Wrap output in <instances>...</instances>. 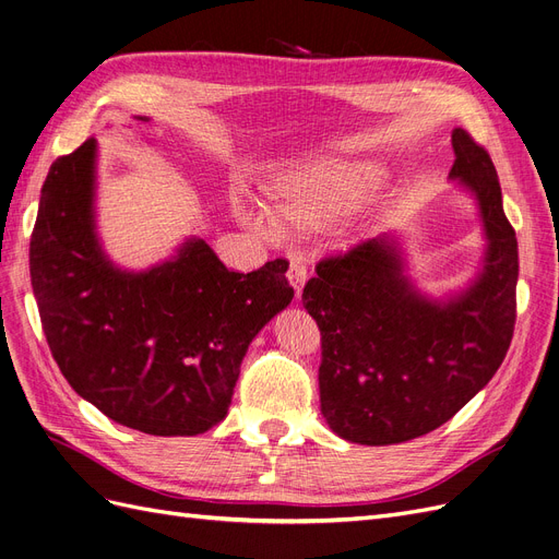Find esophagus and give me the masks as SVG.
Returning a JSON list of instances; mask_svg holds the SVG:
<instances>
[{
    "label": "esophagus",
    "instance_id": "1",
    "mask_svg": "<svg viewBox=\"0 0 559 559\" xmlns=\"http://www.w3.org/2000/svg\"><path fill=\"white\" fill-rule=\"evenodd\" d=\"M306 276H309V272H306V264L299 255H293L290 258V269H287V278H290V285L295 287L297 297L301 295V287L306 283Z\"/></svg>",
    "mask_w": 559,
    "mask_h": 559
}]
</instances>
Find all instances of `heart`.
Returning a JSON list of instances; mask_svg holds the SVG:
<instances>
[{
	"label": "heart",
	"mask_w": 559,
	"mask_h": 559,
	"mask_svg": "<svg viewBox=\"0 0 559 559\" xmlns=\"http://www.w3.org/2000/svg\"><path fill=\"white\" fill-rule=\"evenodd\" d=\"M378 186V171L355 162H316L283 176L274 188V209L295 227H320L362 204ZM241 218L266 239H276L281 225L274 213L258 202L239 206Z\"/></svg>",
	"instance_id": "heart-1"
}]
</instances>
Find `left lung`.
Listing matches in <instances>:
<instances>
[{"instance_id": "8db88e82", "label": "left lung", "mask_w": 559, "mask_h": 559, "mask_svg": "<svg viewBox=\"0 0 559 559\" xmlns=\"http://www.w3.org/2000/svg\"><path fill=\"white\" fill-rule=\"evenodd\" d=\"M450 178L478 200L488 237L469 290L425 299L404 276L390 237L316 264L301 304L318 322L320 411L341 439L390 445L441 427L488 385L515 328L518 239L501 206L492 159L469 132H453Z\"/></svg>"}]
</instances>
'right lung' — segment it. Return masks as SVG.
I'll return each instance as SVG.
<instances>
[{"mask_svg":"<svg viewBox=\"0 0 559 559\" xmlns=\"http://www.w3.org/2000/svg\"><path fill=\"white\" fill-rule=\"evenodd\" d=\"M95 153L90 136L41 188L29 276L48 348L106 418L153 437L204 435L227 416L250 341L295 297L287 262L239 274L190 239L165 264L120 272L95 231Z\"/></svg>","mask_w":559,"mask_h":559,"instance_id":"right-lung-1","label":"right lung"}]
</instances>
